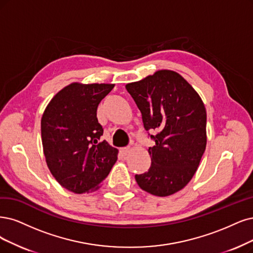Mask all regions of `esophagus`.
Masks as SVG:
<instances>
[{
  "label": "esophagus",
  "mask_w": 253,
  "mask_h": 253,
  "mask_svg": "<svg viewBox=\"0 0 253 253\" xmlns=\"http://www.w3.org/2000/svg\"><path fill=\"white\" fill-rule=\"evenodd\" d=\"M120 152L122 155H127L130 152V147H123L120 149Z\"/></svg>",
  "instance_id": "34e87169"
}]
</instances>
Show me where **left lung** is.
<instances>
[{"mask_svg": "<svg viewBox=\"0 0 253 253\" xmlns=\"http://www.w3.org/2000/svg\"><path fill=\"white\" fill-rule=\"evenodd\" d=\"M149 136L151 167L135 175L139 188L166 197L180 191L197 171L207 147V111L201 98L179 74L163 70L129 83Z\"/></svg>", "mask_w": 253, "mask_h": 253, "instance_id": "8db88e82", "label": "left lung"}]
</instances>
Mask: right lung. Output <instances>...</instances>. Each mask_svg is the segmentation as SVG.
Wrapping results in <instances>:
<instances>
[{"label": "right lung", "instance_id": "obj_1", "mask_svg": "<svg viewBox=\"0 0 253 253\" xmlns=\"http://www.w3.org/2000/svg\"><path fill=\"white\" fill-rule=\"evenodd\" d=\"M114 84L72 83L61 89L42 118V141L49 170L64 189L93 192L118 160V149L101 142L99 103Z\"/></svg>", "mask_w": 253, "mask_h": 253}]
</instances>
